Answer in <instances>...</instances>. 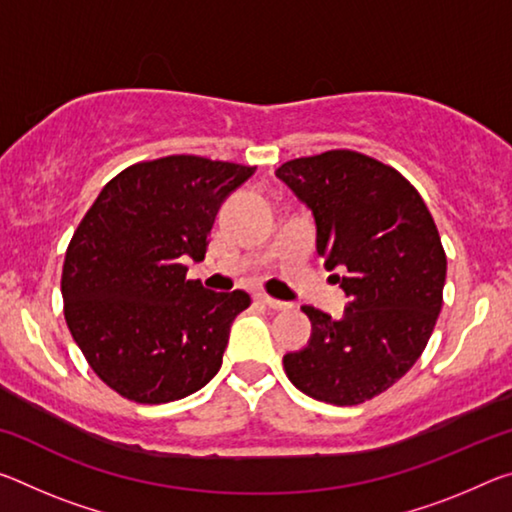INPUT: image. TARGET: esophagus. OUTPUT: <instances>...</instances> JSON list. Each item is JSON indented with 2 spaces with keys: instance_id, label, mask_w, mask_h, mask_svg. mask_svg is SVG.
<instances>
[{
  "instance_id": "1",
  "label": "esophagus",
  "mask_w": 512,
  "mask_h": 512,
  "mask_svg": "<svg viewBox=\"0 0 512 512\" xmlns=\"http://www.w3.org/2000/svg\"><path fill=\"white\" fill-rule=\"evenodd\" d=\"M255 300L257 303H262V305H269L271 310H287V303H282V300H278V298H271L269 294H264V291H259V294H255Z\"/></svg>"
}]
</instances>
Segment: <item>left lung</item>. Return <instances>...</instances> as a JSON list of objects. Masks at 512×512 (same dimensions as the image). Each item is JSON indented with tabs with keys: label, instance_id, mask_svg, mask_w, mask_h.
<instances>
[{
	"label": "left lung",
	"instance_id": "1",
	"mask_svg": "<svg viewBox=\"0 0 512 512\" xmlns=\"http://www.w3.org/2000/svg\"><path fill=\"white\" fill-rule=\"evenodd\" d=\"M312 209L316 250L351 298L342 319L305 305L307 348L285 355L300 392L332 405L383 394L412 369L442 310L446 255L431 212L399 170L355 150H328L278 168Z\"/></svg>",
	"mask_w": 512,
	"mask_h": 512
}]
</instances>
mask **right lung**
Listing matches in <instances>:
<instances>
[{"label": "right lung", "mask_w": 512, "mask_h": 512, "mask_svg": "<svg viewBox=\"0 0 512 512\" xmlns=\"http://www.w3.org/2000/svg\"><path fill=\"white\" fill-rule=\"evenodd\" d=\"M255 166L196 154L139 161L100 191L66 250L70 335L102 383L134 403L184 399L221 369L246 291L186 280L205 257L218 207Z\"/></svg>", "instance_id": "1"}]
</instances>
